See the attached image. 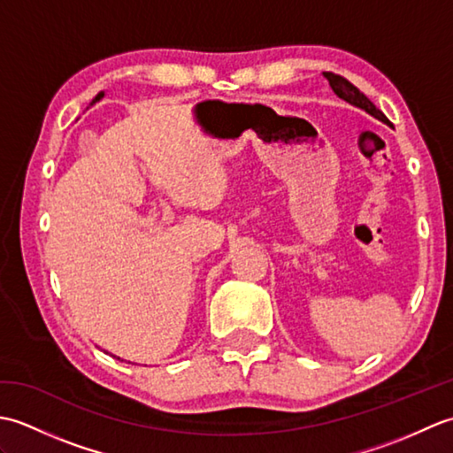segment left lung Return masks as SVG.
I'll use <instances>...</instances> for the list:
<instances>
[{
	"label": "left lung",
	"mask_w": 453,
	"mask_h": 453,
	"mask_svg": "<svg viewBox=\"0 0 453 453\" xmlns=\"http://www.w3.org/2000/svg\"><path fill=\"white\" fill-rule=\"evenodd\" d=\"M323 75L326 78V81H329L333 91H334L336 95H339L341 99L349 101L350 104H354V107L364 109L365 112H370L372 117H375L378 120L389 124L386 114H383L378 107H375V104H373L368 97H365V95H364L358 88H356V85H352L349 80H344L342 75H336V73H333V72H325Z\"/></svg>",
	"instance_id": "obj_1"
}]
</instances>
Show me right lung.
Instances as JSON below:
<instances>
[{"instance_id": "add662e5", "label": "right lung", "mask_w": 453, "mask_h": 453, "mask_svg": "<svg viewBox=\"0 0 453 453\" xmlns=\"http://www.w3.org/2000/svg\"><path fill=\"white\" fill-rule=\"evenodd\" d=\"M101 97H103V93H99V95H97V97H95V99H93V103H95V101H99Z\"/></svg>"}]
</instances>
